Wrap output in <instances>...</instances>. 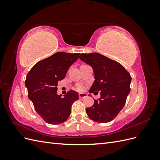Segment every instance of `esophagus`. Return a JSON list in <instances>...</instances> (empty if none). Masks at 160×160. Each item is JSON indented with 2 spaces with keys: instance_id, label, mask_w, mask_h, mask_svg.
<instances>
[{
  "instance_id": "esophagus-1",
  "label": "esophagus",
  "mask_w": 160,
  "mask_h": 160,
  "mask_svg": "<svg viewBox=\"0 0 160 160\" xmlns=\"http://www.w3.org/2000/svg\"><path fill=\"white\" fill-rule=\"evenodd\" d=\"M87 97H88V95H87L86 93H79V98L81 99H83L84 98H86Z\"/></svg>"
}]
</instances>
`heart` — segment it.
Masks as SVG:
<instances>
[{"mask_svg":"<svg viewBox=\"0 0 160 160\" xmlns=\"http://www.w3.org/2000/svg\"><path fill=\"white\" fill-rule=\"evenodd\" d=\"M77 89H78L79 91H82V90L83 89V86H81V85H79L78 87H77Z\"/></svg>","mask_w":160,"mask_h":160,"instance_id":"b5f03b06","label":"heart"}]
</instances>
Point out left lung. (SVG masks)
<instances>
[{
    "label": "left lung",
    "instance_id": "8db88e82",
    "mask_svg": "<svg viewBox=\"0 0 160 160\" xmlns=\"http://www.w3.org/2000/svg\"><path fill=\"white\" fill-rule=\"evenodd\" d=\"M79 59L93 70L95 81L89 92L101 91L99 100H94L86 112L94 122H109L124 107L130 93L132 77L119 62L99 53H81Z\"/></svg>",
    "mask_w": 160,
    "mask_h": 160
}]
</instances>
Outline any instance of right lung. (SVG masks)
Listing matches in <instances>:
<instances>
[{
	"label": "right lung",
	"mask_w": 160,
	"mask_h": 160,
	"mask_svg": "<svg viewBox=\"0 0 160 160\" xmlns=\"http://www.w3.org/2000/svg\"><path fill=\"white\" fill-rule=\"evenodd\" d=\"M80 53L58 52L38 62L28 72L25 86L28 97L37 113L47 123L57 125L69 118L71 106L79 99V94L70 90L61 98L57 94L58 81L65 79L70 66Z\"/></svg>",
	"instance_id": "add662e5"
}]
</instances>
